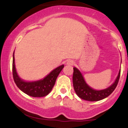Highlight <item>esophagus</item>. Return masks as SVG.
I'll list each match as a JSON object with an SVG mask.
<instances>
[{
  "instance_id": "obj_1",
  "label": "esophagus",
  "mask_w": 128,
  "mask_h": 128,
  "mask_svg": "<svg viewBox=\"0 0 128 128\" xmlns=\"http://www.w3.org/2000/svg\"><path fill=\"white\" fill-rule=\"evenodd\" d=\"M73 64H74V62H73V61L72 60H68V61L67 62V65H73Z\"/></svg>"
}]
</instances>
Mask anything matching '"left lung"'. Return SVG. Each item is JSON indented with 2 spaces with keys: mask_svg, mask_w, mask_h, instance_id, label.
I'll return each mask as SVG.
<instances>
[{
  "mask_svg": "<svg viewBox=\"0 0 128 128\" xmlns=\"http://www.w3.org/2000/svg\"><path fill=\"white\" fill-rule=\"evenodd\" d=\"M120 76V70L115 82L111 86L102 90H96L87 85L81 73L76 67L73 68V85L76 94L79 98L88 101H99L110 96L118 84Z\"/></svg>",
  "mask_w": 128,
  "mask_h": 128,
  "instance_id": "left-lung-1",
  "label": "left lung"
}]
</instances>
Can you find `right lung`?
Instances as JSON below:
<instances>
[{
	"label": "right lung",
	"mask_w": 128,
	"mask_h": 128,
	"mask_svg": "<svg viewBox=\"0 0 128 128\" xmlns=\"http://www.w3.org/2000/svg\"><path fill=\"white\" fill-rule=\"evenodd\" d=\"M14 53L13 54L12 75L14 80L18 88L23 92L34 98L47 96L55 85L56 79L64 66L61 65L54 69L44 79L34 82H26L19 78L16 70L14 63Z\"/></svg>",
	"instance_id": "1"
}]
</instances>
